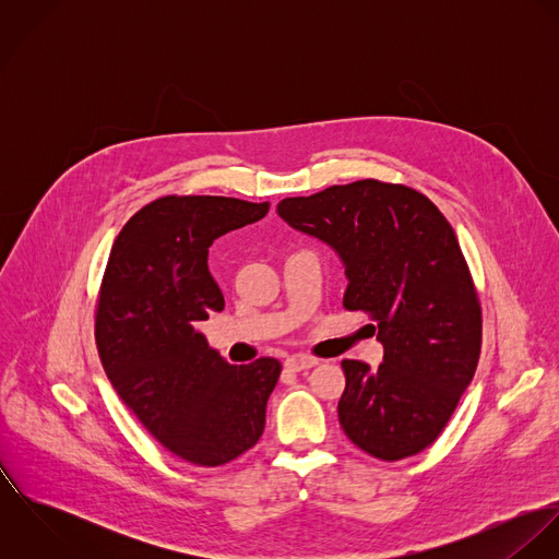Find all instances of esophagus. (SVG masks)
I'll return each mask as SVG.
<instances>
[{
  "label": "esophagus",
  "mask_w": 559,
  "mask_h": 559,
  "mask_svg": "<svg viewBox=\"0 0 559 559\" xmlns=\"http://www.w3.org/2000/svg\"><path fill=\"white\" fill-rule=\"evenodd\" d=\"M317 364H319V359H317V357H312V355H301V353H297V355H290V357L284 361L286 370H293V372L310 370V368H314Z\"/></svg>",
  "instance_id": "34e87169"
}]
</instances>
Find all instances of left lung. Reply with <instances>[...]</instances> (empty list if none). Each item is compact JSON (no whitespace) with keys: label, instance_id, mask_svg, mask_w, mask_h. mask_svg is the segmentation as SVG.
Wrapping results in <instances>:
<instances>
[{"label":"left lung","instance_id":"8db88e82","mask_svg":"<svg viewBox=\"0 0 559 559\" xmlns=\"http://www.w3.org/2000/svg\"><path fill=\"white\" fill-rule=\"evenodd\" d=\"M277 213L340 253L344 308L374 320L385 346L377 370L342 361L346 437L381 461L419 454L448 426L481 348L478 290L450 222L417 189L377 178L286 198Z\"/></svg>","mask_w":559,"mask_h":559}]
</instances>
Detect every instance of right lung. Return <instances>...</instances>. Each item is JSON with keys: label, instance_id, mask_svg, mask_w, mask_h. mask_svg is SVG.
I'll return each mask as SVG.
<instances>
[{"label": "right lung", "instance_id": "1", "mask_svg": "<svg viewBox=\"0 0 559 559\" xmlns=\"http://www.w3.org/2000/svg\"><path fill=\"white\" fill-rule=\"evenodd\" d=\"M269 202L165 195L138 211L111 247L94 337L120 400L174 456L219 467L253 448L282 364L233 366L198 324L224 310L209 273L213 240L262 219Z\"/></svg>", "mask_w": 559, "mask_h": 559}]
</instances>
